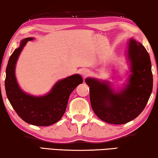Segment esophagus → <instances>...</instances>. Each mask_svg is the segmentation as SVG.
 Segmentation results:
<instances>
[{
	"label": "esophagus",
	"mask_w": 158,
	"mask_h": 158,
	"mask_svg": "<svg viewBox=\"0 0 158 158\" xmlns=\"http://www.w3.org/2000/svg\"><path fill=\"white\" fill-rule=\"evenodd\" d=\"M81 74H82V76H83L84 77H87L89 74V71L88 69L82 70Z\"/></svg>",
	"instance_id": "obj_1"
}]
</instances>
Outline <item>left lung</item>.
<instances>
[{"mask_svg":"<svg viewBox=\"0 0 158 158\" xmlns=\"http://www.w3.org/2000/svg\"><path fill=\"white\" fill-rule=\"evenodd\" d=\"M130 62L128 83L119 92L108 81L95 78L85 80L89 86L92 109L98 117L109 124H126L137 117L146 107L152 91L151 62L143 45L134 39L128 43Z\"/></svg>","mask_w":158,"mask_h":158,"instance_id":"8db88e82","label":"left lung"}]
</instances>
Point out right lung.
I'll use <instances>...</instances> for the list:
<instances>
[{"label": "right lung", "mask_w": 158, "mask_h": 158, "mask_svg": "<svg viewBox=\"0 0 158 158\" xmlns=\"http://www.w3.org/2000/svg\"><path fill=\"white\" fill-rule=\"evenodd\" d=\"M33 39L30 37L22 39L19 47L12 52L6 67L5 87L11 106L22 119L35 126H49L62 118L70 94L79 84L83 83V79L79 74H74L60 80L48 94L43 96L24 93L17 81L15 67L22 49L27 42Z\"/></svg>", "instance_id": "1"}]
</instances>
